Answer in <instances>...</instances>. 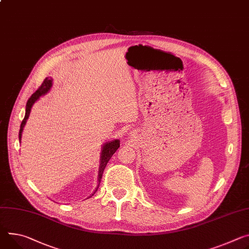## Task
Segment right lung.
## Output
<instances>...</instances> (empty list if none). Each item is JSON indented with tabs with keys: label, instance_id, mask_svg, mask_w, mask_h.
<instances>
[{
	"label": "right lung",
	"instance_id": "add662e5",
	"mask_svg": "<svg viewBox=\"0 0 249 249\" xmlns=\"http://www.w3.org/2000/svg\"><path fill=\"white\" fill-rule=\"evenodd\" d=\"M52 82H53V79L50 78V77H46L44 78V80L42 81L41 85L37 88L36 91L29 98L28 102H27V105H26V115H25V118L24 120L21 121V124H20V127H19V133H18V139L20 141V138H21V132H22V129H24L25 125H26V122H27V119L29 118V115H30V112H31V108L33 106V104L39 98V96L46 94L50 88L52 87ZM120 144H119V141L118 140H114L113 142H110V143H107L104 145L103 147V150H102V155H101V165H100V169H99V174H98V187L100 185V182H101V178H102V175H103V171L107 165V163L109 162V160L111 159V157L113 156V154H114L117 149L119 148ZM97 187V189H98ZM96 189V191H97ZM95 191V192H96ZM95 192L93 194H95ZM93 196V195H92ZM89 196V197H90Z\"/></svg>",
	"mask_w": 249,
	"mask_h": 249
}]
</instances>
